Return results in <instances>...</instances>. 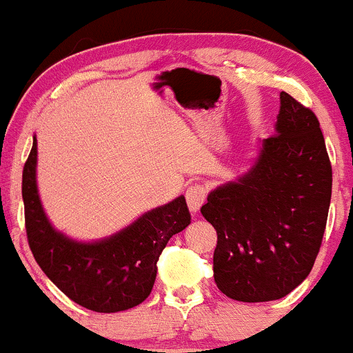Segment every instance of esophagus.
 I'll list each match as a JSON object with an SVG mask.
<instances>
[{
  "label": "esophagus",
  "mask_w": 353,
  "mask_h": 353,
  "mask_svg": "<svg viewBox=\"0 0 353 353\" xmlns=\"http://www.w3.org/2000/svg\"><path fill=\"white\" fill-rule=\"evenodd\" d=\"M205 197H208V190L202 184H192L189 185L188 190H185V201H188V205L190 212L196 214L197 210L201 209V205L204 204Z\"/></svg>",
  "instance_id": "obj_1"
}]
</instances>
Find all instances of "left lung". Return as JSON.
<instances>
[{
  "instance_id": "8db88e82",
  "label": "left lung",
  "mask_w": 353,
  "mask_h": 353,
  "mask_svg": "<svg viewBox=\"0 0 353 353\" xmlns=\"http://www.w3.org/2000/svg\"><path fill=\"white\" fill-rule=\"evenodd\" d=\"M332 196V165L319 119L281 92L272 137L250 169L210 190L201 208L217 230L214 281L239 302L285 297L314 267Z\"/></svg>"
}]
</instances>
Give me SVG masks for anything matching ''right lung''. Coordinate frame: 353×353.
Masks as SVG:
<instances>
[{"label":"right lung","mask_w":353,"mask_h":353,"mask_svg":"<svg viewBox=\"0 0 353 353\" xmlns=\"http://www.w3.org/2000/svg\"><path fill=\"white\" fill-rule=\"evenodd\" d=\"M38 141L23 171V201L31 252L48 279L72 302L112 314L139 305L151 294L157 261L174 234L190 224L185 197L148 210L111 236L78 241L51 224L39 197Z\"/></svg>","instance_id":"right-lung-1"}]
</instances>
